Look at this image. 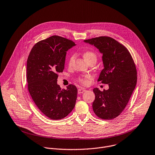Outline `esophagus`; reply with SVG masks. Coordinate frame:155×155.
Listing matches in <instances>:
<instances>
[{
	"label": "esophagus",
	"instance_id": "obj_1",
	"mask_svg": "<svg viewBox=\"0 0 155 155\" xmlns=\"http://www.w3.org/2000/svg\"><path fill=\"white\" fill-rule=\"evenodd\" d=\"M84 91H86V89H83V88H79L78 89V94H81L83 92H84Z\"/></svg>",
	"mask_w": 155,
	"mask_h": 155
}]
</instances>
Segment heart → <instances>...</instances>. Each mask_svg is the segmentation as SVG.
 I'll list each match as a JSON object with an SVG mask.
<instances>
[{"instance_id": "b5f03b06", "label": "heart", "mask_w": 155, "mask_h": 155, "mask_svg": "<svg viewBox=\"0 0 155 155\" xmlns=\"http://www.w3.org/2000/svg\"><path fill=\"white\" fill-rule=\"evenodd\" d=\"M84 58L85 59V60L87 62L89 63L91 61H97V55L96 54L95 52H94V51L92 50H86L85 51H84V53L83 54ZM75 55H71L68 60V64L69 67H71L72 65V63L74 62V61L75 60ZM92 78V76L91 75H84V76H79L77 78V81L81 83V84L83 85H86L88 83V80L91 79Z\"/></svg>"}]
</instances>
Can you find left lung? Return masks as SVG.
Returning a JSON list of instances; mask_svg holds the SVG:
<instances>
[{
  "mask_svg": "<svg viewBox=\"0 0 155 155\" xmlns=\"http://www.w3.org/2000/svg\"><path fill=\"white\" fill-rule=\"evenodd\" d=\"M84 42L94 45L103 54L104 69L97 81L109 86L108 90L93 89V111L101 119H113L124 111L136 85L135 63L128 50L111 37L99 36Z\"/></svg>",
  "mask_w": 155,
  "mask_h": 155,
  "instance_id": "obj_1",
  "label": "left lung"
}]
</instances>
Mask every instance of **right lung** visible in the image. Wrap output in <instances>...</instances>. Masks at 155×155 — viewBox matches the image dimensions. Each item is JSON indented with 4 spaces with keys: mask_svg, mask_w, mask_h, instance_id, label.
<instances>
[{
    "mask_svg": "<svg viewBox=\"0 0 155 155\" xmlns=\"http://www.w3.org/2000/svg\"><path fill=\"white\" fill-rule=\"evenodd\" d=\"M68 39L54 35L34 45L27 59L28 90L38 109L52 120L66 117L74 108L77 88L67 89L57 84L58 74L63 72L66 51L75 45Z\"/></svg>",
    "mask_w": 155,
    "mask_h": 155,
    "instance_id": "add662e5",
    "label": "right lung"
}]
</instances>
